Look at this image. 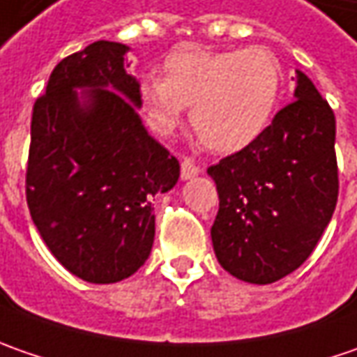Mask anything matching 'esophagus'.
Segmentation results:
<instances>
[{"instance_id":"1","label":"esophagus","mask_w":357,"mask_h":357,"mask_svg":"<svg viewBox=\"0 0 357 357\" xmlns=\"http://www.w3.org/2000/svg\"><path fill=\"white\" fill-rule=\"evenodd\" d=\"M200 172V167L192 160V158H183V162H181V176L183 178H192V176H197Z\"/></svg>"}]
</instances>
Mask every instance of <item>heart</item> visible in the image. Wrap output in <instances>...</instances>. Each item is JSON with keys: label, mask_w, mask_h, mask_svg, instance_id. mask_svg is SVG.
<instances>
[{"label": "heart", "mask_w": 357, "mask_h": 357, "mask_svg": "<svg viewBox=\"0 0 357 357\" xmlns=\"http://www.w3.org/2000/svg\"><path fill=\"white\" fill-rule=\"evenodd\" d=\"M282 65L268 47L202 51L178 49L165 77H144L141 107L151 127L169 135L192 105L190 123L216 153H234L262 135L280 99Z\"/></svg>", "instance_id": "obj_1"}]
</instances>
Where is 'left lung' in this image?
<instances>
[{"mask_svg": "<svg viewBox=\"0 0 357 357\" xmlns=\"http://www.w3.org/2000/svg\"><path fill=\"white\" fill-rule=\"evenodd\" d=\"M294 95L258 139L208 167L220 200L214 254L250 284H272L302 266L336 208L334 111L300 71Z\"/></svg>", "mask_w": 357, "mask_h": 357, "instance_id": "1", "label": "left lung"}]
</instances>
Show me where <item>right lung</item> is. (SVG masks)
<instances>
[{"label": "right lung", "instance_id": "add662e5", "mask_svg": "<svg viewBox=\"0 0 357 357\" xmlns=\"http://www.w3.org/2000/svg\"><path fill=\"white\" fill-rule=\"evenodd\" d=\"M127 45L95 41L55 65L31 115L27 206L51 254L77 278L125 280L155 240L153 197L176 185L181 165L139 115ZM89 86L90 103L73 91Z\"/></svg>", "mask_w": 357, "mask_h": 357}]
</instances>
